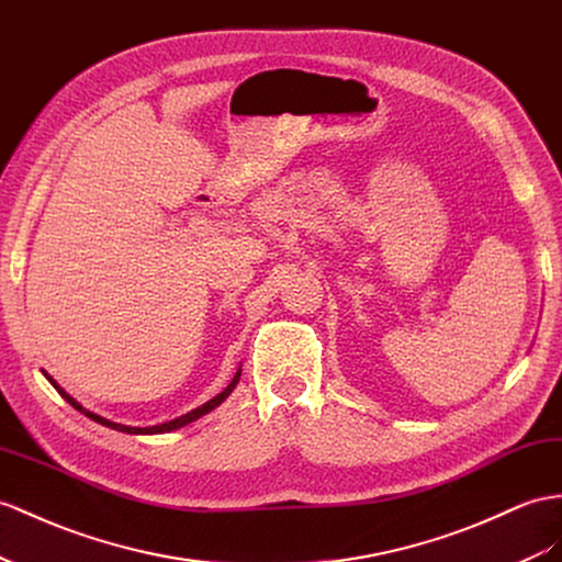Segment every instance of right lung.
Wrapping results in <instances>:
<instances>
[{"instance_id": "add662e5", "label": "right lung", "mask_w": 562, "mask_h": 562, "mask_svg": "<svg viewBox=\"0 0 562 562\" xmlns=\"http://www.w3.org/2000/svg\"><path fill=\"white\" fill-rule=\"evenodd\" d=\"M239 375H241V370H237V375L233 378V382H229L225 390L218 394V396H213L211 401H206L204 406H199V408H194V411H190L187 415H180V418H176V420H170V423H164V425H156V427H127V425H121V423H111V420H106V418H102V415H97V413H90V411H85L76 398H70L59 384H56L49 375H47V380L56 386V392H59L70 406H74L76 411H80V413H85L88 415L90 420H94V423H99V425H104V427H111V429H119V431H127V435H164V431H170V429H178V427H184V425H190L192 420H196V418H201V415H206L209 411H213L215 406H221L223 401L229 396V392L235 390L237 386V382H239Z\"/></svg>"}]
</instances>
